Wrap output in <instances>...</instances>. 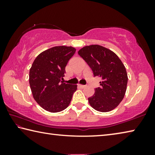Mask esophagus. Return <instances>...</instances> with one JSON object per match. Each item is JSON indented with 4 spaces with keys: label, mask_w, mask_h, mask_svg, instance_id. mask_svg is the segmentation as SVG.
I'll return each mask as SVG.
<instances>
[{
    "label": "esophagus",
    "mask_w": 155,
    "mask_h": 155,
    "mask_svg": "<svg viewBox=\"0 0 155 155\" xmlns=\"http://www.w3.org/2000/svg\"><path fill=\"white\" fill-rule=\"evenodd\" d=\"M78 86H79V87H80L81 88H82V89L85 88V87H86V85H81V84H79V85H78Z\"/></svg>",
    "instance_id": "esophagus-1"
}]
</instances>
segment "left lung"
<instances>
[{
	"instance_id": "8db88e82",
	"label": "left lung",
	"mask_w": 155,
	"mask_h": 155,
	"mask_svg": "<svg viewBox=\"0 0 155 155\" xmlns=\"http://www.w3.org/2000/svg\"><path fill=\"white\" fill-rule=\"evenodd\" d=\"M78 54L91 68L94 77L102 78L101 87L88 98L90 106L101 112L114 109L127 91L128 76L123 63L115 52L97 44L84 46Z\"/></svg>"
}]
</instances>
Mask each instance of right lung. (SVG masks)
<instances>
[{"instance_id":"1","label":"right lung","mask_w":155,"mask_h":155,"mask_svg":"<svg viewBox=\"0 0 155 155\" xmlns=\"http://www.w3.org/2000/svg\"><path fill=\"white\" fill-rule=\"evenodd\" d=\"M76 48L58 46L41 52L29 71V84L33 98L46 111H61L69 106L77 85L61 81L65 66Z\"/></svg>"}]
</instances>
